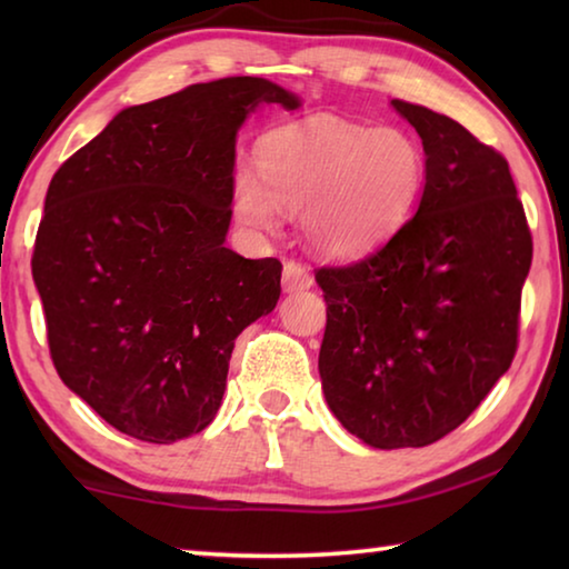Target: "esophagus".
Segmentation results:
<instances>
[{"mask_svg":"<svg viewBox=\"0 0 569 569\" xmlns=\"http://www.w3.org/2000/svg\"><path fill=\"white\" fill-rule=\"evenodd\" d=\"M313 286V278L308 273V268L296 261H286L283 263V291L286 293H298L306 291V288Z\"/></svg>","mask_w":569,"mask_h":569,"instance_id":"obj_1","label":"esophagus"}]
</instances>
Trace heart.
I'll use <instances>...</instances> for the list:
<instances>
[{
    "label": "heart",
    "mask_w": 569,
    "mask_h": 569,
    "mask_svg": "<svg viewBox=\"0 0 569 569\" xmlns=\"http://www.w3.org/2000/svg\"><path fill=\"white\" fill-rule=\"evenodd\" d=\"M258 170L233 172V210L271 230L278 208L301 210L306 243L326 258H356L411 218L423 188V156L407 132L366 128L333 114L283 124L258 142Z\"/></svg>",
    "instance_id": "b5f03b06"
}]
</instances>
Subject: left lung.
<instances>
[{"mask_svg":"<svg viewBox=\"0 0 569 569\" xmlns=\"http://www.w3.org/2000/svg\"><path fill=\"white\" fill-rule=\"evenodd\" d=\"M391 108L427 156L417 216L363 261L316 271L323 397L373 449L435 445L479 407L515 359L532 266L507 160L447 114Z\"/></svg>","mask_w":569,"mask_h":569,"instance_id":"obj_1","label":"left lung"}]
</instances>
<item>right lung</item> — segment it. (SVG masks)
I'll use <instances>...</instances> for the list:
<instances>
[{
	"label": "right lung",
	"instance_id": "obj_1",
	"mask_svg": "<svg viewBox=\"0 0 569 569\" xmlns=\"http://www.w3.org/2000/svg\"><path fill=\"white\" fill-rule=\"evenodd\" d=\"M301 108L263 77H223L120 110L54 172L32 278L67 389L122 435L172 445L223 401L246 326L281 296L276 258L226 248L240 124Z\"/></svg>",
	"mask_w": 569,
	"mask_h": 569
}]
</instances>
